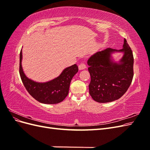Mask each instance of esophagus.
<instances>
[{"instance_id": "1", "label": "esophagus", "mask_w": 150, "mask_h": 150, "mask_svg": "<svg viewBox=\"0 0 150 150\" xmlns=\"http://www.w3.org/2000/svg\"><path fill=\"white\" fill-rule=\"evenodd\" d=\"M86 68V65L84 62H82L81 64H80L79 65V70H82V69H84Z\"/></svg>"}]
</instances>
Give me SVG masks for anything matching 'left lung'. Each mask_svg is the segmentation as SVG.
I'll list each match as a JSON object with an SVG mask.
<instances>
[{
    "label": "left lung",
    "mask_w": 150,
    "mask_h": 150,
    "mask_svg": "<svg viewBox=\"0 0 150 150\" xmlns=\"http://www.w3.org/2000/svg\"><path fill=\"white\" fill-rule=\"evenodd\" d=\"M124 52L120 64L113 63L110 54ZM134 57L132 50L124 39L123 48L117 51L107 48L96 52L88 61L91 76L89 94L95 101L108 103L120 99L128 89L132 82Z\"/></svg>",
    "instance_id": "obj_1"
}]
</instances>
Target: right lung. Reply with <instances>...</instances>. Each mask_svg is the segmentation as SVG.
Here are the masks:
<instances>
[{
	"instance_id": "1",
	"label": "right lung",
	"mask_w": 150,
	"mask_h": 150,
	"mask_svg": "<svg viewBox=\"0 0 150 150\" xmlns=\"http://www.w3.org/2000/svg\"><path fill=\"white\" fill-rule=\"evenodd\" d=\"M22 50L20 52L19 73L24 87L35 100L44 104H57L62 102L69 93L72 78L78 72V67L74 64L62 71L61 75L47 83H40L27 78L22 70L21 61Z\"/></svg>"
}]
</instances>
